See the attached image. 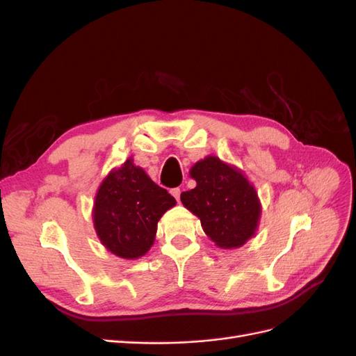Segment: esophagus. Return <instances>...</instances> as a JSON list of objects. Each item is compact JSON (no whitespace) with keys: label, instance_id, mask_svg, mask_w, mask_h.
Listing matches in <instances>:
<instances>
[{"label":"esophagus","instance_id":"esophagus-1","mask_svg":"<svg viewBox=\"0 0 356 356\" xmlns=\"http://www.w3.org/2000/svg\"><path fill=\"white\" fill-rule=\"evenodd\" d=\"M170 195L174 196V197H175L178 202H179V196H181V188H179V187L172 188V190H170Z\"/></svg>","mask_w":356,"mask_h":356}]
</instances>
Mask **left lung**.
<instances>
[{
    "label": "left lung",
    "instance_id": "obj_1",
    "mask_svg": "<svg viewBox=\"0 0 356 356\" xmlns=\"http://www.w3.org/2000/svg\"><path fill=\"white\" fill-rule=\"evenodd\" d=\"M197 186L181 193V202L197 215L202 227L221 248H238L254 234L261 207L242 172L209 156L190 170Z\"/></svg>",
    "mask_w": 356,
    "mask_h": 356
}]
</instances>
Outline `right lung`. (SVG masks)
<instances>
[{"instance_id":"obj_1","label":"right lung","mask_w":356,"mask_h":356,"mask_svg":"<svg viewBox=\"0 0 356 356\" xmlns=\"http://www.w3.org/2000/svg\"><path fill=\"white\" fill-rule=\"evenodd\" d=\"M175 203L165 188L127 160L98 190L93 211L96 233L108 251L134 260L152 248L160 217Z\"/></svg>"}]
</instances>
